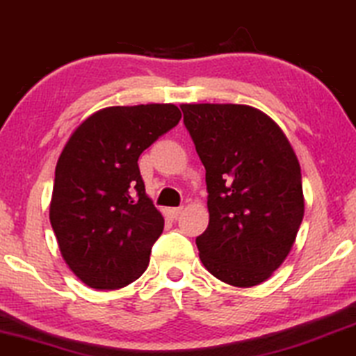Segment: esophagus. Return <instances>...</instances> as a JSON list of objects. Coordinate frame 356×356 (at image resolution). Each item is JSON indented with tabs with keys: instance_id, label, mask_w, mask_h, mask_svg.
Masks as SVG:
<instances>
[{
	"instance_id": "34e87169",
	"label": "esophagus",
	"mask_w": 356,
	"mask_h": 356,
	"mask_svg": "<svg viewBox=\"0 0 356 356\" xmlns=\"http://www.w3.org/2000/svg\"><path fill=\"white\" fill-rule=\"evenodd\" d=\"M179 213H181V208H166L165 209V214L171 219H177L179 216Z\"/></svg>"
}]
</instances>
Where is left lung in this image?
<instances>
[{"mask_svg":"<svg viewBox=\"0 0 356 356\" xmlns=\"http://www.w3.org/2000/svg\"><path fill=\"white\" fill-rule=\"evenodd\" d=\"M206 170L209 225L200 259L234 287L262 284L287 259L305 211L300 163L269 115L241 104H183Z\"/></svg>","mask_w":356,"mask_h":356,"instance_id":"left-lung-1","label":"left lung"}]
</instances>
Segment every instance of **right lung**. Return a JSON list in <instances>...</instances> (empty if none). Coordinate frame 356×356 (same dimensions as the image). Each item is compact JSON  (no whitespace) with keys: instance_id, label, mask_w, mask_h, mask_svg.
Listing matches in <instances>:
<instances>
[{"instance_id":"add662e5","label":"right lung","mask_w":356,"mask_h":356,"mask_svg":"<svg viewBox=\"0 0 356 356\" xmlns=\"http://www.w3.org/2000/svg\"><path fill=\"white\" fill-rule=\"evenodd\" d=\"M179 118L173 104L105 107L65 142L49 219L65 264L89 287L115 291L147 270L165 219L145 193L137 161Z\"/></svg>"}]
</instances>
